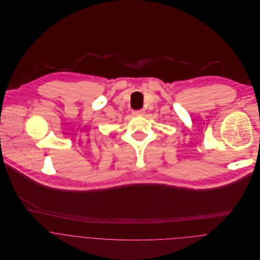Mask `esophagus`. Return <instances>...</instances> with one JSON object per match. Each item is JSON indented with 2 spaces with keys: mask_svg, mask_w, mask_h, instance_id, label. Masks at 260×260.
Returning <instances> with one entry per match:
<instances>
[{
  "mask_svg": "<svg viewBox=\"0 0 260 260\" xmlns=\"http://www.w3.org/2000/svg\"><path fill=\"white\" fill-rule=\"evenodd\" d=\"M133 114H134L135 116H143V115L145 114V110H143V109H141V110H135V111H133Z\"/></svg>",
  "mask_w": 260,
  "mask_h": 260,
  "instance_id": "obj_1",
  "label": "esophagus"
}]
</instances>
